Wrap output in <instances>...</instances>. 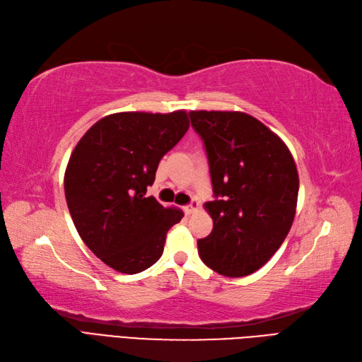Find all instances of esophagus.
Instances as JSON below:
<instances>
[{"label": "esophagus", "instance_id": "obj_1", "mask_svg": "<svg viewBox=\"0 0 362 362\" xmlns=\"http://www.w3.org/2000/svg\"><path fill=\"white\" fill-rule=\"evenodd\" d=\"M199 209V204L196 202V201H193L190 205H187V206H184V213L187 214V216H190V214H193V213H196V211Z\"/></svg>", "mask_w": 362, "mask_h": 362}]
</instances>
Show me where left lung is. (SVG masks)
<instances>
[{
	"mask_svg": "<svg viewBox=\"0 0 362 362\" xmlns=\"http://www.w3.org/2000/svg\"><path fill=\"white\" fill-rule=\"evenodd\" d=\"M208 156L214 201L205 208L213 232L197 241L204 264L226 277L264 267L288 236L300 178L289 148L244 112L192 110Z\"/></svg>",
	"mask_w": 362,
	"mask_h": 362,
	"instance_id": "8db88e82",
	"label": "left lung"
}]
</instances>
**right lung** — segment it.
Masks as SVG:
<instances>
[{
	"instance_id": "add662e5",
	"label": "right lung",
	"mask_w": 362,
	"mask_h": 362,
	"mask_svg": "<svg viewBox=\"0 0 362 362\" xmlns=\"http://www.w3.org/2000/svg\"><path fill=\"white\" fill-rule=\"evenodd\" d=\"M189 126L185 110L119 112L98 119L73 149L64 175L70 216L86 247L118 272L154 265L184 216L146 196V187Z\"/></svg>"
}]
</instances>
